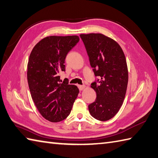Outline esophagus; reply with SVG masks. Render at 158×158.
Returning a JSON list of instances; mask_svg holds the SVG:
<instances>
[{
  "instance_id": "esophagus-1",
  "label": "esophagus",
  "mask_w": 158,
  "mask_h": 158,
  "mask_svg": "<svg viewBox=\"0 0 158 158\" xmlns=\"http://www.w3.org/2000/svg\"><path fill=\"white\" fill-rule=\"evenodd\" d=\"M78 86L80 91H82V90L85 88V85H78Z\"/></svg>"
}]
</instances>
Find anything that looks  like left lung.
<instances>
[{
  "instance_id": "1",
  "label": "left lung",
  "mask_w": 158,
  "mask_h": 158,
  "mask_svg": "<svg viewBox=\"0 0 158 158\" xmlns=\"http://www.w3.org/2000/svg\"><path fill=\"white\" fill-rule=\"evenodd\" d=\"M95 76L91 87L97 94L95 101L89 105L93 117L106 121L114 117L123 104L128 82V71L125 54L112 39L100 33L80 35Z\"/></svg>"
}]
</instances>
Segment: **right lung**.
Segmentation results:
<instances>
[{"mask_svg": "<svg viewBox=\"0 0 158 158\" xmlns=\"http://www.w3.org/2000/svg\"><path fill=\"white\" fill-rule=\"evenodd\" d=\"M78 36H50L38 42L30 54L27 80L32 99L40 114L51 122L65 119L78 95L75 85L62 82L67 54L78 44Z\"/></svg>", "mask_w": 158, "mask_h": 158, "instance_id": "add662e5", "label": "right lung"}]
</instances>
